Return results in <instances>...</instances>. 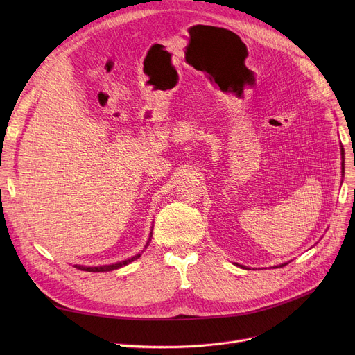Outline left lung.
<instances>
[{"instance_id": "1", "label": "left lung", "mask_w": 355, "mask_h": 355, "mask_svg": "<svg viewBox=\"0 0 355 355\" xmlns=\"http://www.w3.org/2000/svg\"><path fill=\"white\" fill-rule=\"evenodd\" d=\"M285 265H286V263H284V265H281V266H285ZM241 268H245V266H241ZM245 269H246V268H245Z\"/></svg>"}]
</instances>
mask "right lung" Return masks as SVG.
<instances>
[{
    "instance_id": "1",
    "label": "right lung",
    "mask_w": 355,
    "mask_h": 355,
    "mask_svg": "<svg viewBox=\"0 0 355 355\" xmlns=\"http://www.w3.org/2000/svg\"><path fill=\"white\" fill-rule=\"evenodd\" d=\"M151 237H153V233L149 234V239H148V243H146V246L149 245V241H151ZM145 246V248H146ZM141 254L138 253L137 256H134V257H129V259H126V260H122V262H118V263H112V265H103V266H80V265H74V268H78V269H80V270H85V272H110V270H115V269H119V268H122V266H126V265H129L130 262H134L135 259H138Z\"/></svg>"
}]
</instances>
